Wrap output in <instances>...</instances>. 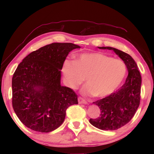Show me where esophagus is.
Instances as JSON below:
<instances>
[{"label":"esophagus","instance_id":"34e87169","mask_svg":"<svg viewBox=\"0 0 154 154\" xmlns=\"http://www.w3.org/2000/svg\"><path fill=\"white\" fill-rule=\"evenodd\" d=\"M78 101H79V104H87L88 103L86 100H85L84 99H83L82 98H81V97L78 98Z\"/></svg>","mask_w":154,"mask_h":154}]
</instances>
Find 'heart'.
Wrapping results in <instances>:
<instances>
[{"label":"heart","mask_w":154,"mask_h":154,"mask_svg":"<svg viewBox=\"0 0 154 154\" xmlns=\"http://www.w3.org/2000/svg\"><path fill=\"white\" fill-rule=\"evenodd\" d=\"M62 71L67 85L71 89H76L86 78L88 83L81 90L83 94L104 98L118 89L127 69L121 60L101 53H89L82 54L75 62L65 60Z\"/></svg>","instance_id":"heart-1"}]
</instances>
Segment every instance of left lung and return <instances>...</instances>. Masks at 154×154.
I'll list each match as a JSON object with an SVG mask.
<instances>
[{"mask_svg":"<svg viewBox=\"0 0 154 154\" xmlns=\"http://www.w3.org/2000/svg\"><path fill=\"white\" fill-rule=\"evenodd\" d=\"M98 48L113 50L126 64L128 75L118 91L93 103L100 109V114L98 118L90 119V123L103 130H118L131 120L139 107L141 76L137 63L129 54L111 47Z\"/></svg>","mask_w":154,"mask_h":154,"instance_id":"obj_1","label":"left lung"}]
</instances>
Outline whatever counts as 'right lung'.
<instances>
[{
  "label": "right lung",
  "instance_id": "right-lung-1",
  "mask_svg": "<svg viewBox=\"0 0 154 154\" xmlns=\"http://www.w3.org/2000/svg\"><path fill=\"white\" fill-rule=\"evenodd\" d=\"M80 46L54 43L23 59L12 78V105L26 126L40 132L58 128L69 106L78 104L71 88L61 85V70L70 51Z\"/></svg>",
  "mask_w": 154,
  "mask_h": 154
}]
</instances>
